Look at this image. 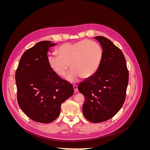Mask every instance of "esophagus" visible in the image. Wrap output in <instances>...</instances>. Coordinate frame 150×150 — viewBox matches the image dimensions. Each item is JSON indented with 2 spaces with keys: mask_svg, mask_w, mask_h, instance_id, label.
Segmentation results:
<instances>
[{
  "mask_svg": "<svg viewBox=\"0 0 150 150\" xmlns=\"http://www.w3.org/2000/svg\"><path fill=\"white\" fill-rule=\"evenodd\" d=\"M73 88H74V92L75 93H77V92L78 91V86H77L76 85H73Z\"/></svg>",
  "mask_w": 150,
  "mask_h": 150,
  "instance_id": "1",
  "label": "esophagus"
}]
</instances>
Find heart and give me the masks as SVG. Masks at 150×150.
<instances>
[{
  "mask_svg": "<svg viewBox=\"0 0 150 150\" xmlns=\"http://www.w3.org/2000/svg\"><path fill=\"white\" fill-rule=\"evenodd\" d=\"M57 56L48 57L51 69L59 77L64 76L69 68L66 78L76 83L80 78H88L96 73L103 58V49L100 45L88 39L75 43H64L57 49Z\"/></svg>",
  "mask_w": 150,
  "mask_h": 150,
  "instance_id": "heart-1",
  "label": "heart"
}]
</instances>
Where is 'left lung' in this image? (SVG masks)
Listing matches in <instances>:
<instances>
[{
    "mask_svg": "<svg viewBox=\"0 0 150 150\" xmlns=\"http://www.w3.org/2000/svg\"><path fill=\"white\" fill-rule=\"evenodd\" d=\"M103 48V58L98 71L81 83L78 89L85 97L84 116L93 122L111 119L125 101L129 81L125 57L121 50L110 39L96 36Z\"/></svg>",
    "mask_w": 150,
    "mask_h": 150,
    "instance_id": "left-lung-1",
    "label": "left lung"
}]
</instances>
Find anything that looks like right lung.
<instances>
[{"label": "right lung", "mask_w": 150, "mask_h": 150, "mask_svg": "<svg viewBox=\"0 0 150 150\" xmlns=\"http://www.w3.org/2000/svg\"><path fill=\"white\" fill-rule=\"evenodd\" d=\"M56 45L44 40L27 50L16 72L18 104L29 118L41 123L55 120L61 104L74 93L72 84L61 79L49 65L47 53Z\"/></svg>", "instance_id": "obj_1"}]
</instances>
